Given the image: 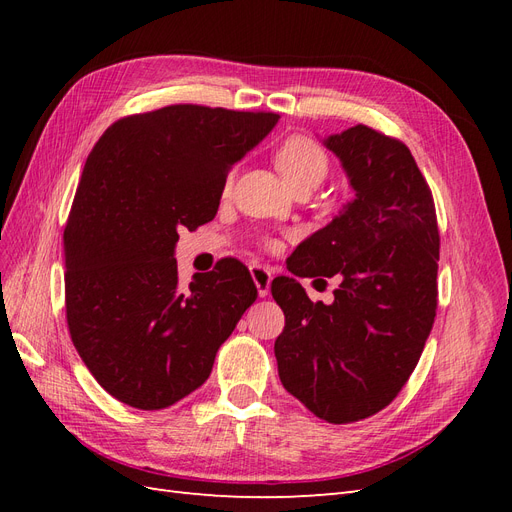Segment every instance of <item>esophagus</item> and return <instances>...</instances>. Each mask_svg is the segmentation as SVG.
<instances>
[{"instance_id": "34e87169", "label": "esophagus", "mask_w": 512, "mask_h": 512, "mask_svg": "<svg viewBox=\"0 0 512 512\" xmlns=\"http://www.w3.org/2000/svg\"><path fill=\"white\" fill-rule=\"evenodd\" d=\"M250 273H252V280H254L256 288H258V297H267L269 288H271L273 273L267 267H262V265H254L250 269Z\"/></svg>"}]
</instances>
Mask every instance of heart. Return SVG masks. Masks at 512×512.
I'll return each mask as SVG.
<instances>
[{
	"mask_svg": "<svg viewBox=\"0 0 512 512\" xmlns=\"http://www.w3.org/2000/svg\"><path fill=\"white\" fill-rule=\"evenodd\" d=\"M275 164L280 173L292 185V190L299 188H318L329 173V156L314 138L305 134H292L282 145L275 149ZM235 173H228L224 181V190L232 188Z\"/></svg>",
	"mask_w": 512,
	"mask_h": 512,
	"instance_id": "b5f03b06",
	"label": "heart"
}]
</instances>
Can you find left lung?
I'll use <instances>...</instances> for the list:
<instances>
[{"label": "left lung", "mask_w": 512, "mask_h": 512, "mask_svg": "<svg viewBox=\"0 0 512 512\" xmlns=\"http://www.w3.org/2000/svg\"><path fill=\"white\" fill-rule=\"evenodd\" d=\"M354 198L290 256V273L337 277L331 305L294 277L271 294L286 327L275 339L284 389L327 423L380 412L404 389L438 309L440 232L429 185L410 149L363 123L324 141Z\"/></svg>", "instance_id": "obj_1"}]
</instances>
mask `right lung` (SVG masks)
<instances>
[{
  "instance_id": "1",
  "label": "right lung",
  "mask_w": 512,
  "mask_h": 512,
  "mask_svg": "<svg viewBox=\"0 0 512 512\" xmlns=\"http://www.w3.org/2000/svg\"><path fill=\"white\" fill-rule=\"evenodd\" d=\"M280 119L173 104L117 119L85 162L64 230L72 344L102 389L162 410L203 384L258 290L239 260L179 282V230L215 218L230 166Z\"/></svg>"
}]
</instances>
